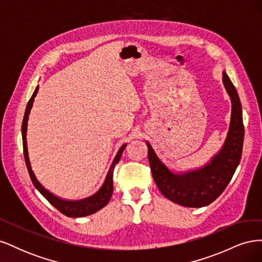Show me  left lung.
<instances>
[{
    "mask_svg": "<svg viewBox=\"0 0 262 262\" xmlns=\"http://www.w3.org/2000/svg\"><path fill=\"white\" fill-rule=\"evenodd\" d=\"M223 83L232 101V117L225 143L204 167L173 173L161 162L153 147H148V162L160 191L168 200L187 208H202L217 199L224 191L238 166L244 143L242 105L235 86L223 72Z\"/></svg>",
    "mask_w": 262,
    "mask_h": 262,
    "instance_id": "8db88e82",
    "label": "left lung"
}]
</instances>
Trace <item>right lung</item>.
Instances as JSON below:
<instances>
[{"label": "right lung", "mask_w": 262, "mask_h": 262, "mask_svg": "<svg viewBox=\"0 0 262 262\" xmlns=\"http://www.w3.org/2000/svg\"><path fill=\"white\" fill-rule=\"evenodd\" d=\"M38 90H39V86L36 87L33 96L30 97V99L28 101L27 107H26V112H25V116H24L23 124H21L24 157H25V162H26V166H27L30 179H31V181H33V184H34V186L36 187L38 191L40 192L46 198V199L48 200L55 209L59 210L62 214H64V215H67L69 217H82V216H86V215H91V214L97 212L98 210L104 208L105 205L109 202L110 198H112L113 191H114V184H113L114 169L116 167V165L118 164V162L120 161V157L122 155V152H123L124 147L126 146V144H123L120 147V149L118 150L115 160H114L112 166H110L104 185L101 186V188L98 190L96 193L89 196V198H86V199L78 200V201H68V200H63V199H60V198H58V196H55L54 194L49 192L48 190L45 189L41 186L40 182L37 180L34 171L31 170V166H30V162H29V157H28L27 141H26L27 121H28V116H29V113H30V109H31V107H33V102H34V99L36 97Z\"/></svg>", "instance_id": "right-lung-1"}]
</instances>
